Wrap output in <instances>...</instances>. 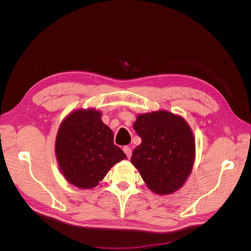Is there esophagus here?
<instances>
[{
    "instance_id": "obj_1",
    "label": "esophagus",
    "mask_w": 251,
    "mask_h": 251,
    "mask_svg": "<svg viewBox=\"0 0 251 251\" xmlns=\"http://www.w3.org/2000/svg\"><path fill=\"white\" fill-rule=\"evenodd\" d=\"M124 151L126 153V157H127L128 159H130L131 156H132V149H131L130 147H125V148H124Z\"/></svg>"
}]
</instances>
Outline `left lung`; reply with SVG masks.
Wrapping results in <instances>:
<instances>
[{
    "instance_id": "left-lung-1",
    "label": "left lung",
    "mask_w": 251,
    "mask_h": 251,
    "mask_svg": "<svg viewBox=\"0 0 251 251\" xmlns=\"http://www.w3.org/2000/svg\"><path fill=\"white\" fill-rule=\"evenodd\" d=\"M134 130L141 143L131 162L151 192L169 195L178 191L192 173L196 143L191 126L183 117L169 111L140 114Z\"/></svg>"
}]
</instances>
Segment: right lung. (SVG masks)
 I'll return each instance as SVG.
<instances>
[{
  "label": "right lung",
  "instance_id": "right-lung-1",
  "mask_svg": "<svg viewBox=\"0 0 251 251\" xmlns=\"http://www.w3.org/2000/svg\"><path fill=\"white\" fill-rule=\"evenodd\" d=\"M95 109L72 111L60 124L55 155L65 179L78 188L100 184L112 166L126 159L114 144L111 128L102 123Z\"/></svg>",
  "mask_w": 251,
  "mask_h": 251
}]
</instances>
